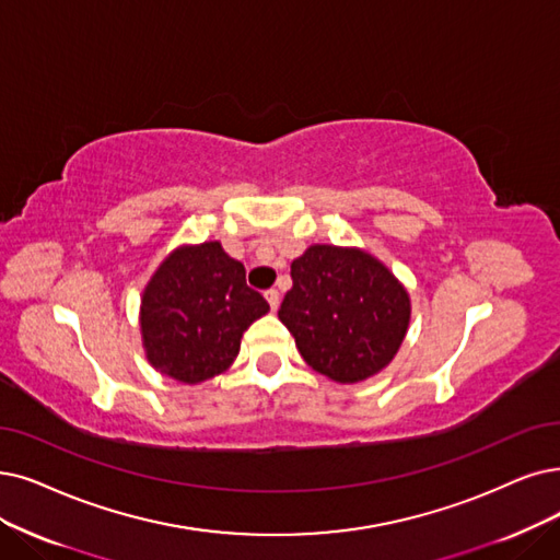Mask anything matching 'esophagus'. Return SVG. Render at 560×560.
Listing matches in <instances>:
<instances>
[{"label": "esophagus", "mask_w": 560, "mask_h": 560, "mask_svg": "<svg viewBox=\"0 0 560 560\" xmlns=\"http://www.w3.org/2000/svg\"><path fill=\"white\" fill-rule=\"evenodd\" d=\"M264 296H266L268 305H271V310L276 312V310H278V305H280V292H278V289H268V292H266Z\"/></svg>", "instance_id": "obj_1"}]
</instances>
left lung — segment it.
<instances>
[{
  "label": "left lung",
  "instance_id": "left-lung-1",
  "mask_svg": "<svg viewBox=\"0 0 560 560\" xmlns=\"http://www.w3.org/2000/svg\"><path fill=\"white\" fill-rule=\"evenodd\" d=\"M292 280L278 317L312 370L358 384L393 361L411 299L382 259L353 245L315 243L292 261Z\"/></svg>",
  "mask_w": 560,
  "mask_h": 560
}]
</instances>
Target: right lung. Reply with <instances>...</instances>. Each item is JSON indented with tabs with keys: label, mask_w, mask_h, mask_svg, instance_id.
<instances>
[{
	"label": "right lung",
	"mask_w": 560,
	"mask_h": 560,
	"mask_svg": "<svg viewBox=\"0 0 560 560\" xmlns=\"http://www.w3.org/2000/svg\"><path fill=\"white\" fill-rule=\"evenodd\" d=\"M268 303L245 284V268L220 241L178 245L147 282L140 330L147 361L178 384H202L230 370L243 332Z\"/></svg>",
	"instance_id": "right-lung-1"
}]
</instances>
